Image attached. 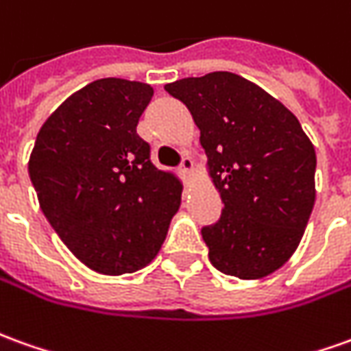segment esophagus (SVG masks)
<instances>
[{
    "mask_svg": "<svg viewBox=\"0 0 351 351\" xmlns=\"http://www.w3.org/2000/svg\"><path fill=\"white\" fill-rule=\"evenodd\" d=\"M180 171H182L184 175H192L193 173V159L190 158V156H186V158L182 159V163H180Z\"/></svg>",
    "mask_w": 351,
    "mask_h": 351,
    "instance_id": "esophagus-1",
    "label": "esophagus"
}]
</instances>
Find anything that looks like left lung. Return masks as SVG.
<instances>
[{"mask_svg":"<svg viewBox=\"0 0 351 351\" xmlns=\"http://www.w3.org/2000/svg\"><path fill=\"white\" fill-rule=\"evenodd\" d=\"M199 127L224 209L201 228L209 261L226 276L261 279L285 264L315 203V150L296 116L232 72L165 85Z\"/></svg>","mask_w":351,"mask_h":351,"instance_id":"left-lung-1","label":"left lung"}]
</instances>
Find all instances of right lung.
Returning a JSON list of instances; mask_svg holds the SVG:
<instances>
[{
	"mask_svg": "<svg viewBox=\"0 0 351 351\" xmlns=\"http://www.w3.org/2000/svg\"><path fill=\"white\" fill-rule=\"evenodd\" d=\"M154 89L106 77L66 99L39 129L28 173L39 207L90 269L121 276L150 264L180 207L182 182L158 169L136 134Z\"/></svg>",
	"mask_w": 351,
	"mask_h": 351,
	"instance_id": "right-lung-1",
	"label": "right lung"
}]
</instances>
